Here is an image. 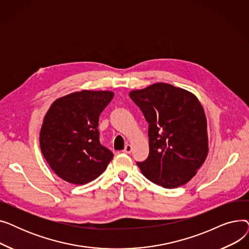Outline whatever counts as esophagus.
Here are the masks:
<instances>
[{"label": "esophagus", "instance_id": "obj_1", "mask_svg": "<svg viewBox=\"0 0 249 249\" xmlns=\"http://www.w3.org/2000/svg\"><path fill=\"white\" fill-rule=\"evenodd\" d=\"M132 151V145L131 144H127L123 150L124 153H131Z\"/></svg>", "mask_w": 249, "mask_h": 249}]
</instances>
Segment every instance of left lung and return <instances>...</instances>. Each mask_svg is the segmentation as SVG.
I'll list each match as a JSON object with an SVG mask.
<instances>
[{"label": "left lung", "instance_id": "left-lung-1", "mask_svg": "<svg viewBox=\"0 0 249 249\" xmlns=\"http://www.w3.org/2000/svg\"><path fill=\"white\" fill-rule=\"evenodd\" d=\"M129 96L149 124V155L137 163L141 173L165 189L187 184L209 152L201 102L191 91L165 83L133 89Z\"/></svg>", "mask_w": 249, "mask_h": 249}]
</instances>
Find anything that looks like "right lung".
<instances>
[{"mask_svg":"<svg viewBox=\"0 0 249 249\" xmlns=\"http://www.w3.org/2000/svg\"><path fill=\"white\" fill-rule=\"evenodd\" d=\"M114 97L111 90L74 91L56 99L43 118L39 135L50 168L72 185H85L102 175L113 153L101 145L99 117Z\"/></svg>","mask_w":249,"mask_h":249,"instance_id":"obj_1","label":"right lung"}]
</instances>
